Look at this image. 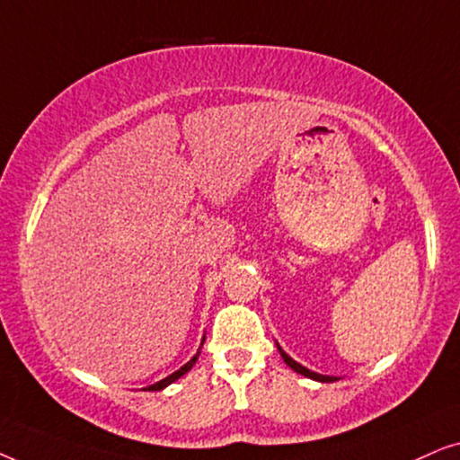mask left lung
Here are the masks:
<instances>
[{"label": "left lung", "instance_id": "1", "mask_svg": "<svg viewBox=\"0 0 460 460\" xmlns=\"http://www.w3.org/2000/svg\"><path fill=\"white\" fill-rule=\"evenodd\" d=\"M279 351H280V356H282V360H285L288 367H291L295 373H299V375H304V376H310V379H314V381H323V383H331V381H337V376H326V375H318V373H314V370H307L305 367H301L299 362H295L291 356L288 354H285V351H282L280 348H279Z\"/></svg>", "mask_w": 460, "mask_h": 460}]
</instances>
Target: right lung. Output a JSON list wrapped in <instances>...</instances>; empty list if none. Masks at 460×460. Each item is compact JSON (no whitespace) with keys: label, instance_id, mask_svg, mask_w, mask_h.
I'll return each instance as SVG.
<instances>
[{"label":"right lung","instance_id":"add662e5","mask_svg":"<svg viewBox=\"0 0 460 460\" xmlns=\"http://www.w3.org/2000/svg\"><path fill=\"white\" fill-rule=\"evenodd\" d=\"M199 354H200V351H197V356H192V360H190V362H186V364H184V367H181L180 370H175V373H172V375H169V376H165V379H163V381H159V383H155V385H150V387H148V392H159V389H163V387H167V385H172V383H173V381H178L181 375H186V373H188V370H190V368L194 367V362H197V360H199Z\"/></svg>","mask_w":460,"mask_h":460}]
</instances>
